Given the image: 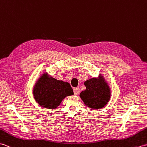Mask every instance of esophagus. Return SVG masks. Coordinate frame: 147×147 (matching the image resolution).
<instances>
[{"label": "esophagus", "mask_w": 147, "mask_h": 147, "mask_svg": "<svg viewBox=\"0 0 147 147\" xmlns=\"http://www.w3.org/2000/svg\"><path fill=\"white\" fill-rule=\"evenodd\" d=\"M74 92L75 95H78L80 92V89L79 87H76L74 89Z\"/></svg>", "instance_id": "esophagus-1"}]
</instances>
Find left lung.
Returning <instances> with one entry per match:
<instances>
[{
	"instance_id": "1",
	"label": "left lung",
	"mask_w": 147,
	"mask_h": 147,
	"mask_svg": "<svg viewBox=\"0 0 147 147\" xmlns=\"http://www.w3.org/2000/svg\"><path fill=\"white\" fill-rule=\"evenodd\" d=\"M91 78L84 82L86 89L80 94L86 105L94 109L102 108L111 98V89L104 77Z\"/></svg>"
}]
</instances>
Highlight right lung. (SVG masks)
<instances>
[{
    "instance_id": "add662e5",
    "label": "right lung",
    "mask_w": 147,
    "mask_h": 147,
    "mask_svg": "<svg viewBox=\"0 0 147 147\" xmlns=\"http://www.w3.org/2000/svg\"><path fill=\"white\" fill-rule=\"evenodd\" d=\"M32 94L36 102L40 106L55 109L64 98L74 95V92L69 83L58 80L44 73L36 82Z\"/></svg>"
}]
</instances>
